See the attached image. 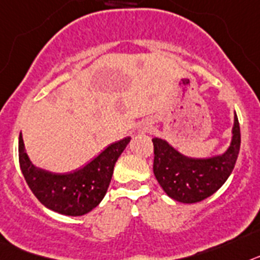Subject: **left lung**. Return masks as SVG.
<instances>
[{
	"label": "left lung",
	"mask_w": 260,
	"mask_h": 260,
	"mask_svg": "<svg viewBox=\"0 0 260 260\" xmlns=\"http://www.w3.org/2000/svg\"><path fill=\"white\" fill-rule=\"evenodd\" d=\"M152 141L154 145L153 173L158 183L171 199L192 204L213 195L233 171L241 146L238 117L234 115L232 143L221 155L188 158L165 140L155 137Z\"/></svg>",
	"instance_id": "8db88e82"
}]
</instances>
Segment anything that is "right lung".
<instances>
[{
    "label": "right lung",
    "mask_w": 260,
    "mask_h": 260,
    "mask_svg": "<svg viewBox=\"0 0 260 260\" xmlns=\"http://www.w3.org/2000/svg\"><path fill=\"white\" fill-rule=\"evenodd\" d=\"M131 137L111 144L85 168L71 174H53L35 168L24 150L19 135V165L27 184L44 207L65 216H82L94 209L105 198L114 166Z\"/></svg>",
    "instance_id": "obj_1"
}]
</instances>
